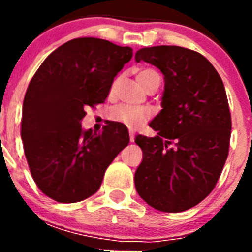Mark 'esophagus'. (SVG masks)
Returning a JSON list of instances; mask_svg holds the SVG:
<instances>
[{"label": "esophagus", "instance_id": "obj_1", "mask_svg": "<svg viewBox=\"0 0 252 252\" xmlns=\"http://www.w3.org/2000/svg\"><path fill=\"white\" fill-rule=\"evenodd\" d=\"M128 133H130V141L131 142L135 141V132H133L132 130H130V131H128Z\"/></svg>", "mask_w": 252, "mask_h": 252}]
</instances>
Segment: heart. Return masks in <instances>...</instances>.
<instances>
[{
  "mask_svg": "<svg viewBox=\"0 0 252 252\" xmlns=\"http://www.w3.org/2000/svg\"><path fill=\"white\" fill-rule=\"evenodd\" d=\"M159 77L155 70L153 69H140L137 72L136 78L137 82L141 84L145 90H148L149 86L153 83L155 78ZM160 78V77H159ZM117 82H113L112 87H111V94L115 91V87ZM110 119L112 121L119 122V124L124 125L128 128H137L142 126L144 124L151 119V111L148 107L142 106H130V104H119V106L113 107L110 111Z\"/></svg>",
  "mask_w": 252,
  "mask_h": 252,
  "instance_id": "heart-1",
  "label": "heart"
}]
</instances>
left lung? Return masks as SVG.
Here are the masks:
<instances>
[{"instance_id": "obj_1", "label": "left lung", "mask_w": 252, "mask_h": 252, "mask_svg": "<svg viewBox=\"0 0 252 252\" xmlns=\"http://www.w3.org/2000/svg\"><path fill=\"white\" fill-rule=\"evenodd\" d=\"M135 60L164 74L162 110L154 137L137 135L142 161L135 173L140 197L162 212H183L212 192L224 166L231 113L223 82L202 54L182 46L137 50Z\"/></svg>"}]
</instances>
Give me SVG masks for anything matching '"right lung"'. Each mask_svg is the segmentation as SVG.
I'll list each match as a JSON object with an SVG mask.
<instances>
[{
	"label": "right lung",
	"mask_w": 252,
	"mask_h": 252,
	"mask_svg": "<svg viewBox=\"0 0 252 252\" xmlns=\"http://www.w3.org/2000/svg\"><path fill=\"white\" fill-rule=\"evenodd\" d=\"M132 49L97 37H78L55 49L39 66L22 104L21 139L39 189L59 203L94 194L106 169L128 145L126 126L108 122L84 131L88 106L103 103Z\"/></svg>",
	"instance_id": "right-lung-1"
}]
</instances>
